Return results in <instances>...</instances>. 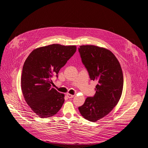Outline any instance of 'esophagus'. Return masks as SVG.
<instances>
[{"mask_svg":"<svg viewBox=\"0 0 148 148\" xmlns=\"http://www.w3.org/2000/svg\"><path fill=\"white\" fill-rule=\"evenodd\" d=\"M66 97L68 98H72L74 97V95H71V94H66Z\"/></svg>","mask_w":148,"mask_h":148,"instance_id":"1","label":"esophagus"}]
</instances>
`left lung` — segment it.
I'll return each instance as SVG.
<instances>
[{
	"instance_id": "left-lung-1",
	"label": "left lung",
	"mask_w": 148,
	"mask_h": 148,
	"mask_svg": "<svg viewBox=\"0 0 148 148\" xmlns=\"http://www.w3.org/2000/svg\"><path fill=\"white\" fill-rule=\"evenodd\" d=\"M78 50L90 79L98 82L95 95L88 97L79 110L84 119L95 122L109 113L119 102L123 85L122 68L107 49L86 45Z\"/></svg>"
}]
</instances>
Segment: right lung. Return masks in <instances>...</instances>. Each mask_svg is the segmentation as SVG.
I'll return each instance as SVG.
<instances>
[{
    "label": "right lung",
    "mask_w": 148,
    "mask_h": 148,
    "mask_svg": "<svg viewBox=\"0 0 148 148\" xmlns=\"http://www.w3.org/2000/svg\"><path fill=\"white\" fill-rule=\"evenodd\" d=\"M75 45L51 44L29 54L22 69L21 86L27 104L40 118L56 114L63 105L64 95L51 88V78L58 74L76 51Z\"/></svg>",
    "instance_id": "right-lung-1"
}]
</instances>
